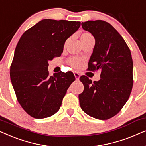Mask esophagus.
<instances>
[{"label": "esophagus", "instance_id": "1", "mask_svg": "<svg viewBox=\"0 0 146 146\" xmlns=\"http://www.w3.org/2000/svg\"><path fill=\"white\" fill-rule=\"evenodd\" d=\"M74 75H75V79H76V80H79V77H80V75H79V73H78V72H74Z\"/></svg>", "mask_w": 146, "mask_h": 146}]
</instances>
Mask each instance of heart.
<instances>
[{
	"instance_id": "obj_1",
	"label": "heart",
	"mask_w": 146,
	"mask_h": 146,
	"mask_svg": "<svg viewBox=\"0 0 146 146\" xmlns=\"http://www.w3.org/2000/svg\"><path fill=\"white\" fill-rule=\"evenodd\" d=\"M90 38H93V36L89 32L83 33L80 36V40L81 42L86 41V40L90 39ZM69 63L70 64V65H71L73 67L79 68L81 67V64H82V60L79 59V58L73 57L71 58V59L69 60Z\"/></svg>"
}]
</instances>
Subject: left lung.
<instances>
[{"label":"left lung","instance_id":"8db88e82","mask_svg":"<svg viewBox=\"0 0 146 146\" xmlns=\"http://www.w3.org/2000/svg\"><path fill=\"white\" fill-rule=\"evenodd\" d=\"M96 40L88 63L89 71H101L93 81L80 77L84 90L79 95L81 108L91 117L110 119L119 113L129 98L133 87V61L129 47L117 30L104 21L81 23Z\"/></svg>","mask_w":146,"mask_h":146}]
</instances>
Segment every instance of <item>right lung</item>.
I'll use <instances>...</instances> for the list:
<instances>
[{"label": "right lung", "instance_id": "right-lung-1", "mask_svg": "<svg viewBox=\"0 0 146 146\" xmlns=\"http://www.w3.org/2000/svg\"><path fill=\"white\" fill-rule=\"evenodd\" d=\"M79 21L43 19L25 31L15 48L10 76L17 99L31 117L42 119L59 110L75 77L72 72L50 76L48 62L60 57Z\"/></svg>", "mask_w": 146, "mask_h": 146}]
</instances>
